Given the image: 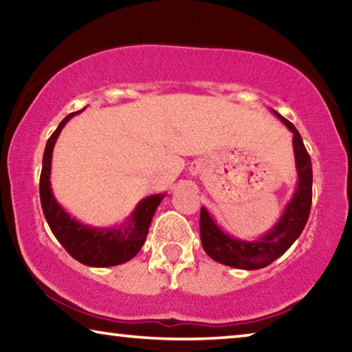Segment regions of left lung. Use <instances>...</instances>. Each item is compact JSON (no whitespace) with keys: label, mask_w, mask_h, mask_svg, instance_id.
I'll list each match as a JSON object with an SVG mask.
<instances>
[{"label":"left lung","mask_w":352,"mask_h":352,"mask_svg":"<svg viewBox=\"0 0 352 352\" xmlns=\"http://www.w3.org/2000/svg\"><path fill=\"white\" fill-rule=\"evenodd\" d=\"M272 113L294 133L292 144L298 172L294 195L275 225L256 239H242L226 233L205 206L200 210V237L206 254L220 264L241 270L264 269L287 252L305 230L312 206V162L305 142L294 124L276 110Z\"/></svg>","instance_id":"left-lung-1"}]
</instances>
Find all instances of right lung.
I'll return each mask as SVG.
<instances>
[{
  "label": "right lung",
  "mask_w": 352,
  "mask_h": 352,
  "mask_svg": "<svg viewBox=\"0 0 352 352\" xmlns=\"http://www.w3.org/2000/svg\"><path fill=\"white\" fill-rule=\"evenodd\" d=\"M82 110L69 113L47 140L40 175L41 210L52 234L76 261L88 267H113L135 258L144 245L152 217L166 194H152L138 201L130 216L115 226L82 223L58 204L51 188L52 152L62 129Z\"/></svg>",
  "instance_id": "obj_1"
}]
</instances>
